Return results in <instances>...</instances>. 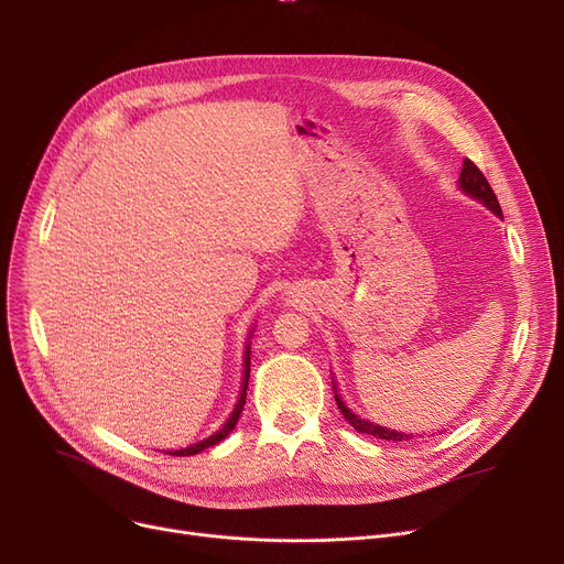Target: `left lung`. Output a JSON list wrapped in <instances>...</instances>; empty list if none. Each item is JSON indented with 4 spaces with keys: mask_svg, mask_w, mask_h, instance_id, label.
I'll list each match as a JSON object with an SVG mask.
<instances>
[{
    "mask_svg": "<svg viewBox=\"0 0 564 564\" xmlns=\"http://www.w3.org/2000/svg\"><path fill=\"white\" fill-rule=\"evenodd\" d=\"M457 187H459L466 196L480 200V203L487 207V210H491L498 219H502L500 205H498V198H496L494 189L489 187L487 177L480 173V169H478L476 164H473L470 160H464V164H462V173H459ZM332 383H334V395H336L338 409H340V413H343V416L347 419V423H349L354 430L361 432V434H370V436L383 438V441H409V438H413V434H406V432H400V430H391V427H383V425H377V423H370V421L361 419L357 411H351V409L347 406V402H345L343 395L338 393L336 379H334Z\"/></svg>",
    "mask_w": 564,
    "mask_h": 564,
    "instance_id": "8db88e82",
    "label": "left lung"
}]
</instances>
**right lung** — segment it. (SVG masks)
Here are the masks:
<instances>
[{
    "mask_svg": "<svg viewBox=\"0 0 564 564\" xmlns=\"http://www.w3.org/2000/svg\"><path fill=\"white\" fill-rule=\"evenodd\" d=\"M253 332H256V329H251V332L247 334V343H245V359H242V383H240V393H237L235 406H232V411L228 413L226 423H224L215 434H210V436H205V438H200V441L192 443V446H187V448L164 451V453H169V455H173V457H189V455H198V453H203L205 448H213V446H217L219 441H224V438L232 432V427L237 425V421H240V413H242L245 402H247V387H249V372H251V336H253Z\"/></svg>",
    "mask_w": 564,
    "mask_h": 564,
    "instance_id": "1",
    "label": "right lung"
}]
</instances>
